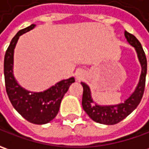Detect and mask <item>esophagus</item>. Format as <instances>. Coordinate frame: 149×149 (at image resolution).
Listing matches in <instances>:
<instances>
[{
    "label": "esophagus",
    "instance_id": "esophagus-1",
    "mask_svg": "<svg viewBox=\"0 0 149 149\" xmlns=\"http://www.w3.org/2000/svg\"><path fill=\"white\" fill-rule=\"evenodd\" d=\"M76 77H77V80H81V78H82V77H83V72H81V70L77 71V73H76Z\"/></svg>",
    "mask_w": 149,
    "mask_h": 149
}]
</instances>
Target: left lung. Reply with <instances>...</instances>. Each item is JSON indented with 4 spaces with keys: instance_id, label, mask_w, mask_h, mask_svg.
Listing matches in <instances>:
<instances>
[{
    "instance_id": "8db88e82",
    "label": "left lung",
    "mask_w": 149,
    "mask_h": 149,
    "mask_svg": "<svg viewBox=\"0 0 149 149\" xmlns=\"http://www.w3.org/2000/svg\"><path fill=\"white\" fill-rule=\"evenodd\" d=\"M124 36L127 42L135 49L142 68L139 83L133 93L123 102L114 105H100L96 103L93 99L90 87H88V85L83 81L81 82L83 87L81 102L82 107L94 122L101 124L113 125L124 119L139 106L144 92L147 74V59L144 51L142 47L141 43L133 35L125 31Z\"/></svg>"
}]
</instances>
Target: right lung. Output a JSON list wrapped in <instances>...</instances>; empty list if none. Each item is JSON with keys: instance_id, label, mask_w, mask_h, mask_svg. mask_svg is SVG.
<instances>
[{"instance_id": "right-lung-1", "label": "right lung", "mask_w": 149, "mask_h": 149, "mask_svg": "<svg viewBox=\"0 0 149 149\" xmlns=\"http://www.w3.org/2000/svg\"><path fill=\"white\" fill-rule=\"evenodd\" d=\"M36 26L32 24L19 31L11 40L4 59V76L6 90L12 106L25 119L35 124H46L57 115L61 102L72 83L73 77L56 82L43 92H31L23 88L13 74L14 49L19 37Z\"/></svg>"}]
</instances>
